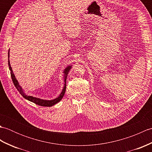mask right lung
I'll use <instances>...</instances> for the list:
<instances>
[{"label": "right lung", "mask_w": 152, "mask_h": 152, "mask_svg": "<svg viewBox=\"0 0 152 152\" xmlns=\"http://www.w3.org/2000/svg\"><path fill=\"white\" fill-rule=\"evenodd\" d=\"M10 54H9V51H8V66H9V69L11 71L10 74H11V77H12V80L13 81V83H14V84L15 86V87L16 88V89H18V91L20 93V94L23 96L25 99H26L28 101H29L31 102H33L34 103H35L36 104H38L39 106H53L56 104H57V102H59L62 98L63 97V96L64 95V93H65V91H66V77L68 74H69V70H70L71 67L72 66H67L65 69L64 70V88L63 89V91L61 93V94L59 95V96H58L57 98L53 99V100H50V101H47V100H43V99H38V98H36V97H33V96H28L27 95L25 94L24 93V91H23V89L21 88V87L19 86V83L18 82V80H16L15 77L14 76V73L12 72V67L10 66V61H9V56Z\"/></svg>", "instance_id": "right-lung-1"}]
</instances>
